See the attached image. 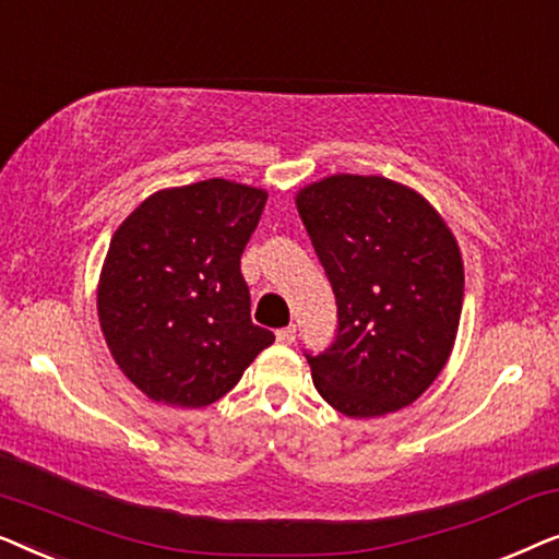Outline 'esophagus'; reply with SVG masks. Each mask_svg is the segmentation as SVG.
Wrapping results in <instances>:
<instances>
[{"label":"esophagus","instance_id":"1","mask_svg":"<svg viewBox=\"0 0 559 559\" xmlns=\"http://www.w3.org/2000/svg\"><path fill=\"white\" fill-rule=\"evenodd\" d=\"M277 343H282V346H293L295 343V335H297V328L295 325H287V328H280L277 333Z\"/></svg>","mask_w":559,"mask_h":559}]
</instances>
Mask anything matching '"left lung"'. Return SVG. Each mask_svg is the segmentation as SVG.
Here are the masks:
<instances>
[{
  "label": "left lung",
  "mask_w": 559,
  "mask_h": 559,
  "mask_svg": "<svg viewBox=\"0 0 559 559\" xmlns=\"http://www.w3.org/2000/svg\"><path fill=\"white\" fill-rule=\"evenodd\" d=\"M297 211L331 280L338 335L308 356L312 384L341 415L407 407L445 369L463 310V257L425 195L381 175H328Z\"/></svg>",
  "instance_id": "left-lung-1"
}]
</instances>
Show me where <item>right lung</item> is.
<instances>
[{
	"mask_svg": "<svg viewBox=\"0 0 559 559\" xmlns=\"http://www.w3.org/2000/svg\"><path fill=\"white\" fill-rule=\"evenodd\" d=\"M266 190L211 178L165 188L114 231L96 305L121 373L157 404L209 407L274 335L251 323L241 251Z\"/></svg>",
	"mask_w": 559,
	"mask_h": 559,
	"instance_id": "add662e5",
	"label": "right lung"
}]
</instances>
